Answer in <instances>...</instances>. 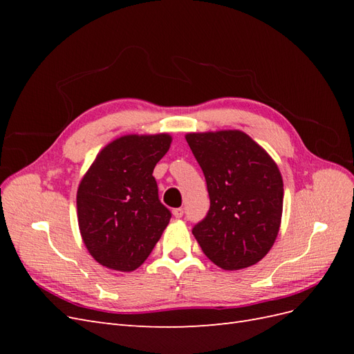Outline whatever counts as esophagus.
<instances>
[{
  "instance_id": "esophagus-1",
  "label": "esophagus",
  "mask_w": 354,
  "mask_h": 354,
  "mask_svg": "<svg viewBox=\"0 0 354 354\" xmlns=\"http://www.w3.org/2000/svg\"><path fill=\"white\" fill-rule=\"evenodd\" d=\"M173 214H174L176 218H181V217H183V214H185V209L183 208H176V209H173Z\"/></svg>"
}]
</instances>
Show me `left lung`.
Listing matches in <instances>:
<instances>
[{"label":"left lung","instance_id":"left-lung-1","mask_svg":"<svg viewBox=\"0 0 354 354\" xmlns=\"http://www.w3.org/2000/svg\"><path fill=\"white\" fill-rule=\"evenodd\" d=\"M207 180L209 209L192 229L208 259L224 270L259 263L281 227L283 181L274 160L239 130L189 133Z\"/></svg>","mask_w":354,"mask_h":354}]
</instances>
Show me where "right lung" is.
<instances>
[{"mask_svg":"<svg viewBox=\"0 0 354 354\" xmlns=\"http://www.w3.org/2000/svg\"><path fill=\"white\" fill-rule=\"evenodd\" d=\"M169 134H128L104 146L77 194L78 226L93 259L108 269L133 272L155 248L171 212L152 176L169 149Z\"/></svg>","mask_w":354,"mask_h":354,"instance_id":"1","label":"right lung"}]
</instances>
